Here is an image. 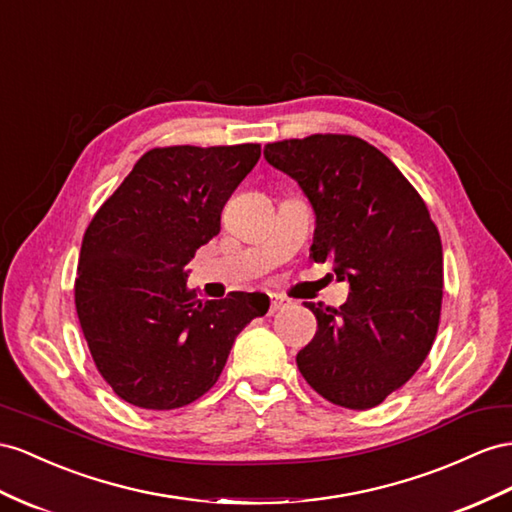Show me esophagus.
Wrapping results in <instances>:
<instances>
[{
	"label": "esophagus",
	"mask_w": 512,
	"mask_h": 512,
	"mask_svg": "<svg viewBox=\"0 0 512 512\" xmlns=\"http://www.w3.org/2000/svg\"><path fill=\"white\" fill-rule=\"evenodd\" d=\"M287 307V300L285 298H279V296H270V307H268V313L272 316V313H277L281 309Z\"/></svg>",
	"instance_id": "1"
}]
</instances>
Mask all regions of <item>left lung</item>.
Masks as SVG:
<instances>
[{"label": "left lung", "mask_w": 512, "mask_h": 512, "mask_svg": "<svg viewBox=\"0 0 512 512\" xmlns=\"http://www.w3.org/2000/svg\"><path fill=\"white\" fill-rule=\"evenodd\" d=\"M264 157L298 181L316 212L311 257L331 259L350 283L339 309L305 303L318 331L296 355L298 370L329 402L372 409L409 381L435 342L439 231L396 164L357 136L272 142Z\"/></svg>", "instance_id": "1"}]
</instances>
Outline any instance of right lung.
I'll list each match as a JSON object with an SVG mask.
<instances>
[{"label": "right lung", "mask_w": 512, "mask_h": 512, "mask_svg": "<svg viewBox=\"0 0 512 512\" xmlns=\"http://www.w3.org/2000/svg\"><path fill=\"white\" fill-rule=\"evenodd\" d=\"M259 144L144 153L84 233L75 309L90 355L116 396L151 411L199 400L235 337L270 307L266 294L199 300L186 266L220 231L222 207Z\"/></svg>", "instance_id": "1"}]
</instances>
